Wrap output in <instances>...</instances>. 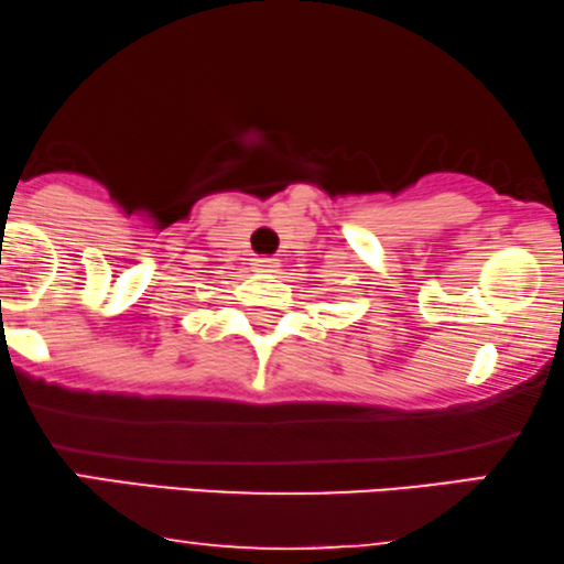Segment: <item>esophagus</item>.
Listing matches in <instances>:
<instances>
[{"mask_svg": "<svg viewBox=\"0 0 564 564\" xmlns=\"http://www.w3.org/2000/svg\"><path fill=\"white\" fill-rule=\"evenodd\" d=\"M256 272H274L276 269V259H272V256H259V259L251 261Z\"/></svg>", "mask_w": 564, "mask_h": 564, "instance_id": "esophagus-1", "label": "esophagus"}]
</instances>
